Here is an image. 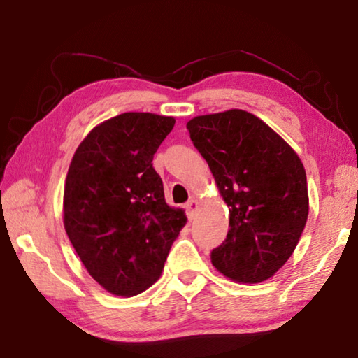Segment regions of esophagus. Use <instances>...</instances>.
I'll return each mask as SVG.
<instances>
[{
    "mask_svg": "<svg viewBox=\"0 0 358 358\" xmlns=\"http://www.w3.org/2000/svg\"><path fill=\"white\" fill-rule=\"evenodd\" d=\"M197 207H199V202L196 201V199H191V201L186 203V213H187V217H189V221L194 220V215H196Z\"/></svg>",
    "mask_w": 358,
    "mask_h": 358,
    "instance_id": "1",
    "label": "esophagus"
}]
</instances>
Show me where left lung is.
<instances>
[{
	"label": "left lung",
	"mask_w": 358,
	"mask_h": 358,
	"mask_svg": "<svg viewBox=\"0 0 358 358\" xmlns=\"http://www.w3.org/2000/svg\"><path fill=\"white\" fill-rule=\"evenodd\" d=\"M186 128L229 207L227 237L211 251V264L238 282L268 280L292 256L308 220L300 157L238 108L196 117Z\"/></svg>",
	"instance_id": "obj_1"
}]
</instances>
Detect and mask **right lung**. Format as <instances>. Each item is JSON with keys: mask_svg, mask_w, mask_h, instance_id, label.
<instances>
[{"mask_svg": "<svg viewBox=\"0 0 358 358\" xmlns=\"http://www.w3.org/2000/svg\"><path fill=\"white\" fill-rule=\"evenodd\" d=\"M172 117L128 112L85 137L64 185V229L88 273L113 295L132 296L155 284L186 224L169 207L153 156Z\"/></svg>", "mask_w": 358, "mask_h": 358, "instance_id": "right-lung-1", "label": "right lung"}]
</instances>
